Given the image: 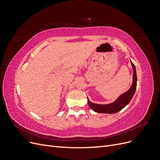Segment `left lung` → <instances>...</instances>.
I'll list each match as a JSON object with an SVG mask.
<instances>
[{
	"label": "left lung",
	"mask_w": 160,
	"mask_h": 160,
	"mask_svg": "<svg viewBox=\"0 0 160 160\" xmlns=\"http://www.w3.org/2000/svg\"><path fill=\"white\" fill-rule=\"evenodd\" d=\"M132 62V65L133 69V83L131 86L130 89L126 92L121 95L119 98L116 100L115 102L108 104V105H99L91 103L88 100V104L89 107L97 113H115L118 112L120 110H122L125 108L132 100L133 96L136 90L137 87V74L136 70H135V66Z\"/></svg>",
	"instance_id": "8db88e82"
}]
</instances>
